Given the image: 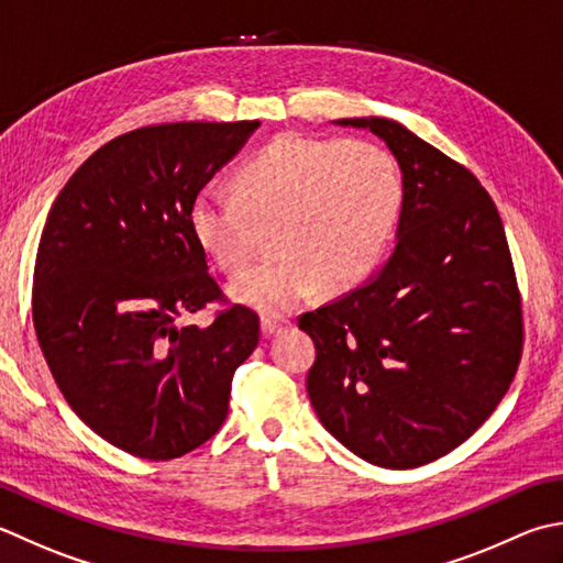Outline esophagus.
<instances>
[{
  "label": "esophagus",
  "mask_w": 563,
  "mask_h": 563,
  "mask_svg": "<svg viewBox=\"0 0 563 563\" xmlns=\"http://www.w3.org/2000/svg\"><path fill=\"white\" fill-rule=\"evenodd\" d=\"M285 327H288V319H280V317H263V319H261V332H263V336L280 334Z\"/></svg>",
  "instance_id": "1"
}]
</instances>
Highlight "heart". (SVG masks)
Segmentation results:
<instances>
[{
	"label": "heart",
	"mask_w": 563,
	"mask_h": 563,
	"mask_svg": "<svg viewBox=\"0 0 563 563\" xmlns=\"http://www.w3.org/2000/svg\"><path fill=\"white\" fill-rule=\"evenodd\" d=\"M239 195L205 187L190 207L197 241L227 271L244 268L263 229L278 256L231 283L241 302L285 312L322 283L356 288L378 266L400 212V175L368 141L283 134L236 175Z\"/></svg>",
	"instance_id": "obj_1"
}]
</instances>
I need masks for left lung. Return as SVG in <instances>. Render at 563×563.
Segmentation results:
<instances>
[{
    "label": "left lung",
    "instance_id": "1",
    "mask_svg": "<svg viewBox=\"0 0 563 563\" xmlns=\"http://www.w3.org/2000/svg\"><path fill=\"white\" fill-rule=\"evenodd\" d=\"M385 141L402 173L388 261L305 312L319 422L383 468L449 454L488 420L522 354V307L498 209L476 175L393 119H336Z\"/></svg>",
    "mask_w": 563,
    "mask_h": 563
}]
</instances>
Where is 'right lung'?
Masks as SVG:
<instances>
[{
  "label": "right lung",
  "mask_w": 563,
  "mask_h": 563,
  "mask_svg": "<svg viewBox=\"0 0 563 563\" xmlns=\"http://www.w3.org/2000/svg\"><path fill=\"white\" fill-rule=\"evenodd\" d=\"M261 121H178L104 143L65 183L33 268V327L75 415L131 456L168 461L224 424L234 371L258 346L244 305L209 327L178 319L222 300L190 207Z\"/></svg>",
  "instance_id": "add662e5"
}]
</instances>
